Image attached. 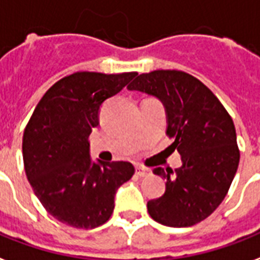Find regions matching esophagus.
<instances>
[{"label": "esophagus", "instance_id": "obj_1", "mask_svg": "<svg viewBox=\"0 0 260 260\" xmlns=\"http://www.w3.org/2000/svg\"><path fill=\"white\" fill-rule=\"evenodd\" d=\"M135 173L138 177H146L147 174H150V170L143 168V166H136V170H135Z\"/></svg>", "mask_w": 260, "mask_h": 260}]
</instances>
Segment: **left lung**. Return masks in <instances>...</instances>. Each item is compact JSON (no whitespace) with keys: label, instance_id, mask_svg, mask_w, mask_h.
<instances>
[{"label":"left lung","instance_id":"obj_1","mask_svg":"<svg viewBox=\"0 0 260 260\" xmlns=\"http://www.w3.org/2000/svg\"><path fill=\"white\" fill-rule=\"evenodd\" d=\"M156 96L166 110V135L183 165L155 168L166 180L165 193L147 203L156 222L187 228L206 219L222 203L240 161L232 117L210 88L183 71H152L128 86Z\"/></svg>","mask_w":260,"mask_h":260}]
</instances>
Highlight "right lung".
<instances>
[{"mask_svg":"<svg viewBox=\"0 0 260 260\" xmlns=\"http://www.w3.org/2000/svg\"><path fill=\"white\" fill-rule=\"evenodd\" d=\"M136 72H75L39 101L23 135V161L35 195L50 215L77 229H92L112 217L118 187L135 173L124 161L92 162L88 136L105 101Z\"/></svg>","mask_w":260,"mask_h":260,"instance_id":"1","label":"right lung"}]
</instances>
